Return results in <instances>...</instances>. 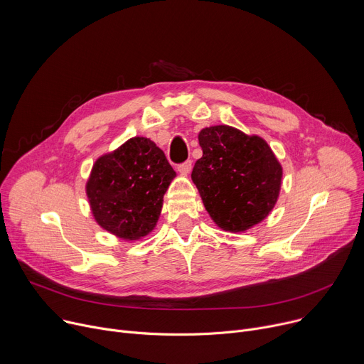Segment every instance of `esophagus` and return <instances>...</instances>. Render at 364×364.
Returning <instances> with one entry per match:
<instances>
[{"label": "esophagus", "mask_w": 364, "mask_h": 364, "mask_svg": "<svg viewBox=\"0 0 364 364\" xmlns=\"http://www.w3.org/2000/svg\"><path fill=\"white\" fill-rule=\"evenodd\" d=\"M191 168H193L191 160H187V161H184L183 164H180V166L177 167V170H178L181 174H184V176H187V174L191 171Z\"/></svg>", "instance_id": "esophagus-1"}]
</instances>
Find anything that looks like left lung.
<instances>
[{"label":"left lung","instance_id":"left-lung-1","mask_svg":"<svg viewBox=\"0 0 364 364\" xmlns=\"http://www.w3.org/2000/svg\"><path fill=\"white\" fill-rule=\"evenodd\" d=\"M198 142L203 157L191 180L215 223L236 233L262 222L274 209L282 180V167L267 141L216 125L201 129Z\"/></svg>","mask_w":364,"mask_h":364}]
</instances>
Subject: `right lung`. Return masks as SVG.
Returning a JSON list of instances; mask_svg holds the SVG:
<instances>
[{
  "mask_svg": "<svg viewBox=\"0 0 364 364\" xmlns=\"http://www.w3.org/2000/svg\"><path fill=\"white\" fill-rule=\"evenodd\" d=\"M176 171L151 139L135 136L93 164L86 194L95 220L121 239L136 240L157 223Z\"/></svg>",
  "mask_w": 364,
  "mask_h": 364,
  "instance_id": "right-lung-1",
  "label": "right lung"
}]
</instances>
